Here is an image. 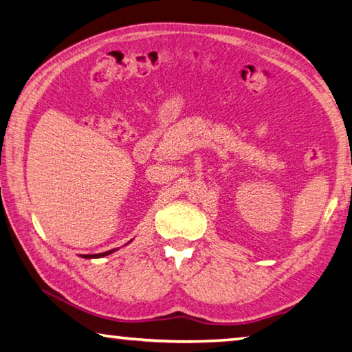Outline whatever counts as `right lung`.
Masks as SVG:
<instances>
[{
  "label": "right lung",
  "instance_id": "1",
  "mask_svg": "<svg viewBox=\"0 0 352 352\" xmlns=\"http://www.w3.org/2000/svg\"><path fill=\"white\" fill-rule=\"evenodd\" d=\"M115 251V249H111V251H106V252H101V254H89V255H82V258H100V257H106V255H109Z\"/></svg>",
  "mask_w": 352,
  "mask_h": 352
}]
</instances>
